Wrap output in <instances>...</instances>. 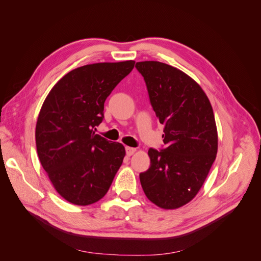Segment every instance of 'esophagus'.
I'll return each mask as SVG.
<instances>
[{
	"label": "esophagus",
	"instance_id": "1",
	"mask_svg": "<svg viewBox=\"0 0 261 261\" xmlns=\"http://www.w3.org/2000/svg\"><path fill=\"white\" fill-rule=\"evenodd\" d=\"M125 150H126V154H127L128 156L133 155L134 153H135V152H136V148H132V147H126V148H125Z\"/></svg>",
	"mask_w": 261,
	"mask_h": 261
}]
</instances>
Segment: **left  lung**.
Instances as JSON below:
<instances>
[{
    "instance_id": "8db88e82",
    "label": "left lung",
    "mask_w": 261,
    "mask_h": 261,
    "mask_svg": "<svg viewBox=\"0 0 261 261\" xmlns=\"http://www.w3.org/2000/svg\"><path fill=\"white\" fill-rule=\"evenodd\" d=\"M150 103L164 125L165 148H150V167L139 174L147 198L163 209H176L199 192L215 162L218 133L206 93L193 78L165 63H136Z\"/></svg>"
}]
</instances>
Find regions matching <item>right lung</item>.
<instances>
[{
    "label": "right lung",
    "mask_w": 261,
    "mask_h": 261,
    "mask_svg": "<svg viewBox=\"0 0 261 261\" xmlns=\"http://www.w3.org/2000/svg\"><path fill=\"white\" fill-rule=\"evenodd\" d=\"M135 65L134 61L96 63L70 70L45 98L36 125L39 160L63 198L77 206L108 193L125 148L94 133L106 99Z\"/></svg>",
    "instance_id": "1"
}]
</instances>
